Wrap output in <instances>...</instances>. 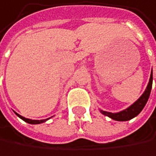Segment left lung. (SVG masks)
<instances>
[{"instance_id":"8db88e82","label":"left lung","mask_w":156,"mask_h":156,"mask_svg":"<svg viewBox=\"0 0 156 156\" xmlns=\"http://www.w3.org/2000/svg\"><path fill=\"white\" fill-rule=\"evenodd\" d=\"M152 84H153V72L151 73V76H150V80L148 83V85L144 91V93L142 94V96L134 103L130 107H128L127 109L119 112V113H109V112H105V111H102L101 113L106 116L110 117L115 121H128L133 119V117H135L136 115H138L141 111L144 109V105H146L148 98L150 96V93H151V89H152Z\"/></svg>"}]
</instances>
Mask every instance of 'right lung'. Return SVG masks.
I'll return each mask as SVG.
<instances>
[{
	"instance_id": "add662e5",
	"label": "right lung",
	"mask_w": 156,
	"mask_h": 156,
	"mask_svg": "<svg viewBox=\"0 0 156 156\" xmlns=\"http://www.w3.org/2000/svg\"><path fill=\"white\" fill-rule=\"evenodd\" d=\"M15 114H16L17 116L20 117L21 119H23L24 122H28V123H32V124H38V123H41V122H46V121L49 119V118H47V119H44V120H31V119H28V118H25V117L18 115L17 113H15Z\"/></svg>"
}]
</instances>
